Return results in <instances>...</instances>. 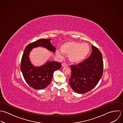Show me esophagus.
I'll use <instances>...</instances> for the list:
<instances>
[{"label":"esophagus","instance_id":"1","mask_svg":"<svg viewBox=\"0 0 123 123\" xmlns=\"http://www.w3.org/2000/svg\"><path fill=\"white\" fill-rule=\"evenodd\" d=\"M62 67H68V65L65 63H63L62 64Z\"/></svg>","mask_w":123,"mask_h":123}]
</instances>
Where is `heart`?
I'll return each instance as SVG.
<instances>
[{
	"mask_svg": "<svg viewBox=\"0 0 123 123\" xmlns=\"http://www.w3.org/2000/svg\"><path fill=\"white\" fill-rule=\"evenodd\" d=\"M90 48L87 43H80L74 41H68L63 44L61 51L57 50L56 54L62 57V53L68 55L69 60L74 63H78L83 61L88 55Z\"/></svg>",
	"mask_w": 123,
	"mask_h": 123,
	"instance_id": "obj_1",
	"label": "heart"
}]
</instances>
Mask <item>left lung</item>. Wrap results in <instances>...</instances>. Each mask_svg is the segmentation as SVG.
Instances as JSON below:
<instances>
[{
  "label": "left lung",
  "mask_w": 123,
  "mask_h": 123,
  "mask_svg": "<svg viewBox=\"0 0 123 123\" xmlns=\"http://www.w3.org/2000/svg\"><path fill=\"white\" fill-rule=\"evenodd\" d=\"M92 53L89 57L77 65H71V75L69 84L74 91L84 94L93 89L98 84L103 73L102 55L92 45Z\"/></svg>",
  "instance_id": "1"
}]
</instances>
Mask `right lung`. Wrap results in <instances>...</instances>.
<instances>
[{"instance_id":"add662e5","label":"right lung","mask_w":123,"mask_h":123,"mask_svg":"<svg viewBox=\"0 0 123 123\" xmlns=\"http://www.w3.org/2000/svg\"><path fill=\"white\" fill-rule=\"evenodd\" d=\"M51 39H40L27 45L25 48L20 64V69L25 82L35 89L46 87L52 81L54 72L61 67V64L49 61L42 66L35 67L30 62L29 55L33 48L42 47L55 53V48L50 42Z\"/></svg>"}]
</instances>
